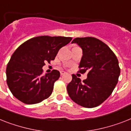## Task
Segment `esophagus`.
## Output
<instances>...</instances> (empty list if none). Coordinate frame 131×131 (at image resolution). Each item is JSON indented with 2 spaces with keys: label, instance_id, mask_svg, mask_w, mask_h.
<instances>
[{
  "label": "esophagus",
  "instance_id": "1",
  "mask_svg": "<svg viewBox=\"0 0 131 131\" xmlns=\"http://www.w3.org/2000/svg\"><path fill=\"white\" fill-rule=\"evenodd\" d=\"M64 74H66V72H64V71H60V75H63Z\"/></svg>",
  "mask_w": 131,
  "mask_h": 131
}]
</instances>
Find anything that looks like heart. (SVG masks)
Here are the masks:
<instances>
[{
    "label": "heart",
    "mask_w": 131,
    "mask_h": 131,
    "mask_svg": "<svg viewBox=\"0 0 131 131\" xmlns=\"http://www.w3.org/2000/svg\"><path fill=\"white\" fill-rule=\"evenodd\" d=\"M75 48H77V47H75Z\"/></svg>",
    "instance_id": "1"
}]
</instances>
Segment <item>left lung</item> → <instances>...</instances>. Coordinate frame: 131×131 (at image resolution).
<instances>
[{
  "label": "left lung",
  "mask_w": 131,
  "mask_h": 131,
  "mask_svg": "<svg viewBox=\"0 0 131 131\" xmlns=\"http://www.w3.org/2000/svg\"><path fill=\"white\" fill-rule=\"evenodd\" d=\"M72 43H77L83 50L79 72L88 73L83 82L72 75L68 93L76 104L94 108L104 102L115 88L121 73L118 60L106 43L95 38H76Z\"/></svg>",
  "instance_id": "8db88e82"
}]
</instances>
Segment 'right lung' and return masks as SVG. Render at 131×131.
Listing matches in <instances>:
<instances>
[{
	"instance_id": "1",
	"label": "right lung",
	"mask_w": 131,
	"mask_h": 131,
	"mask_svg": "<svg viewBox=\"0 0 131 131\" xmlns=\"http://www.w3.org/2000/svg\"><path fill=\"white\" fill-rule=\"evenodd\" d=\"M72 40L70 37L43 36L29 39L13 54L6 69L7 83L16 98L26 104H38L52 93L60 72L42 75L45 62L54 60L58 50Z\"/></svg>"
}]
</instances>
